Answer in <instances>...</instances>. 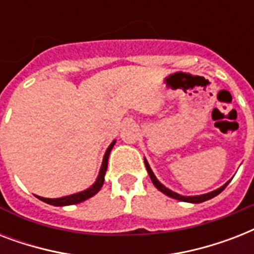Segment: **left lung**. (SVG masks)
Returning <instances> with one entry per match:
<instances>
[{"mask_svg":"<svg viewBox=\"0 0 254 254\" xmlns=\"http://www.w3.org/2000/svg\"><path fill=\"white\" fill-rule=\"evenodd\" d=\"M145 166H146V170L147 173H149V177H150L151 182H153V185L157 187V189L161 191V192H163L165 195H167V196L173 197V199H177V200H182V201H187V203H201V201H205L208 200V199H212V197H215L216 195H219V193L223 191V190L228 186L229 182H227L224 186H221L220 189L215 190V191H212V192H208V193H204V195H196V196H183V195H179V193L174 192V191H171V190H169L167 187H165V186L161 183V182L155 178L154 173L151 171L150 166H149V163H147V161L145 159Z\"/></svg>","mask_w":254,"mask_h":254,"instance_id":"left-lung-1","label":"left lung"}]
</instances>
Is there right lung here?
Returning <instances> with one entry per match:
<instances>
[{"instance_id":"obj_1","label":"right lung","mask_w":254,"mask_h":254,"mask_svg":"<svg viewBox=\"0 0 254 254\" xmlns=\"http://www.w3.org/2000/svg\"><path fill=\"white\" fill-rule=\"evenodd\" d=\"M116 141L108 146L107 151H105V155H104L103 159V165H101V169H100V173L97 175V179L93 185L89 187V189L84 190V191H81V192L73 193V195H68V196H63V197H58V199H49V197H42V196H37L39 200L45 201L47 204L51 205H57V207H62V205H71V204H77V203H81V201L87 200L89 197H92L93 195L99 192L100 189L103 187L104 185V177H105V173H107L108 169V157H109V153H111L112 147L115 146Z\"/></svg>"}]
</instances>
